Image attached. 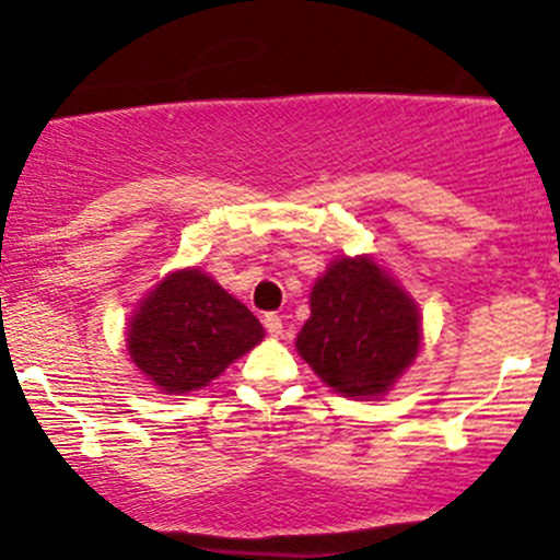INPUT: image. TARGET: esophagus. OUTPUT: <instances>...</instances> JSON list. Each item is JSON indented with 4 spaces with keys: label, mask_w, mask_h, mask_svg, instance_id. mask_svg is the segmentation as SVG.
I'll use <instances>...</instances> for the list:
<instances>
[{
    "label": "esophagus",
    "mask_w": 560,
    "mask_h": 560,
    "mask_svg": "<svg viewBox=\"0 0 560 560\" xmlns=\"http://www.w3.org/2000/svg\"><path fill=\"white\" fill-rule=\"evenodd\" d=\"M264 328L269 330V336L280 339V336H282V317L275 315V312H269V315H264Z\"/></svg>",
    "instance_id": "esophagus-1"
}]
</instances>
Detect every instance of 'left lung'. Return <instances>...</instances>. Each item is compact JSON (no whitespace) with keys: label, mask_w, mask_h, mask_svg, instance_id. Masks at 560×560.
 Masks as SVG:
<instances>
[{"label":"left lung","mask_w":560,"mask_h":560,"mask_svg":"<svg viewBox=\"0 0 560 560\" xmlns=\"http://www.w3.org/2000/svg\"><path fill=\"white\" fill-rule=\"evenodd\" d=\"M419 347V304L374 256H336L315 280L296 352L334 393L384 398Z\"/></svg>","instance_id":"left-lung-1"}]
</instances>
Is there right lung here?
Masks as SVG:
<instances>
[{
  "label": "right lung",
  "instance_id": "right-lung-1",
  "mask_svg": "<svg viewBox=\"0 0 560 560\" xmlns=\"http://www.w3.org/2000/svg\"><path fill=\"white\" fill-rule=\"evenodd\" d=\"M261 339L254 312L197 267L165 275L125 328L130 360L162 395L208 387Z\"/></svg>",
  "mask_w": 560,
  "mask_h": 560
}]
</instances>
